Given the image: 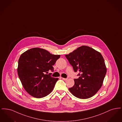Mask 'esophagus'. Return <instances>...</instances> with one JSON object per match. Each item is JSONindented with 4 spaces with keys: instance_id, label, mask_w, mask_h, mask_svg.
Instances as JSON below:
<instances>
[{
    "instance_id": "esophagus-1",
    "label": "esophagus",
    "mask_w": 122,
    "mask_h": 122,
    "mask_svg": "<svg viewBox=\"0 0 122 122\" xmlns=\"http://www.w3.org/2000/svg\"><path fill=\"white\" fill-rule=\"evenodd\" d=\"M62 79H63V80H64V81H67L68 79V78H62Z\"/></svg>"
}]
</instances>
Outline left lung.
<instances>
[{
  "instance_id": "1",
  "label": "left lung",
  "mask_w": 122,
  "mask_h": 122,
  "mask_svg": "<svg viewBox=\"0 0 122 122\" xmlns=\"http://www.w3.org/2000/svg\"><path fill=\"white\" fill-rule=\"evenodd\" d=\"M65 57L80 76L74 79L75 85L69 89L70 92L79 98L92 97L102 87L106 74L102 56L92 47L82 46Z\"/></svg>"
}]
</instances>
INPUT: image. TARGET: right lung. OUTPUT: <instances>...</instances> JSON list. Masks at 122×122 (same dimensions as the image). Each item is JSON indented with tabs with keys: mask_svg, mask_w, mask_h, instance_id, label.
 I'll return each instance as SVG.
<instances>
[{
	"mask_svg": "<svg viewBox=\"0 0 122 122\" xmlns=\"http://www.w3.org/2000/svg\"><path fill=\"white\" fill-rule=\"evenodd\" d=\"M60 55L52 54L45 49L33 48L23 53L18 60V76L24 88L31 96L42 98L52 92L58 78L52 77L49 71Z\"/></svg>",
	"mask_w": 122,
	"mask_h": 122,
	"instance_id": "1",
	"label": "right lung"
}]
</instances>
